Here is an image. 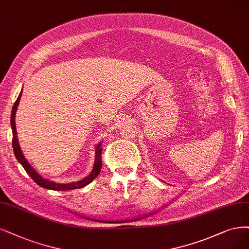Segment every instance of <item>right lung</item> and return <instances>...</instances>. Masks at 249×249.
I'll return each mask as SVG.
<instances>
[{"instance_id":"obj_1","label":"right lung","mask_w":249,"mask_h":249,"mask_svg":"<svg viewBox=\"0 0 249 249\" xmlns=\"http://www.w3.org/2000/svg\"><path fill=\"white\" fill-rule=\"evenodd\" d=\"M21 93H22V89L21 92L18 95L15 104L12 108V113H11V128H12V133H13V139H12V146H13V151L14 155L17 159V161L19 162L22 167L25 169L27 174L33 178V180L38 183V185L42 188H45L47 190H53V191H70V190H75V189H81L83 187L87 186L88 183H90L92 180H93L100 172L101 169V151H103V148H101V142L97 143L96 149H95V161L93 168H92L91 173L89 176H87L85 178H83L77 182H71V183H57L51 181L49 179H45L41 176H39L38 172H36L31 165L27 162V160L24 158V156L21 152V149L19 146V143H18V139H17V132H16V126H15V115H16V110L18 107V105H19V100L21 98Z\"/></svg>"}]
</instances>
